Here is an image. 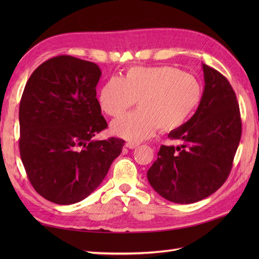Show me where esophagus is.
<instances>
[{
  "label": "esophagus",
  "mask_w": 259,
  "mask_h": 259,
  "mask_svg": "<svg viewBox=\"0 0 259 259\" xmlns=\"http://www.w3.org/2000/svg\"><path fill=\"white\" fill-rule=\"evenodd\" d=\"M139 146V144H137V142H126L125 144V147L129 148V149H135V148H137Z\"/></svg>",
  "instance_id": "esophagus-1"
}]
</instances>
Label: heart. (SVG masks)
<instances>
[{
	"instance_id": "b5f03b06",
	"label": "heart",
	"mask_w": 259,
	"mask_h": 259,
	"mask_svg": "<svg viewBox=\"0 0 259 259\" xmlns=\"http://www.w3.org/2000/svg\"><path fill=\"white\" fill-rule=\"evenodd\" d=\"M202 89L194 75L171 65L130 68L122 79L111 78L101 88L99 103L110 117L133 107L139 109L114 120L111 131L121 138L140 141L160 129L179 128L200 104Z\"/></svg>"
}]
</instances>
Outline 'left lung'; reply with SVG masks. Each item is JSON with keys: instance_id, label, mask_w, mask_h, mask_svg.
<instances>
[{"instance_id": "left-lung-1", "label": "left lung", "mask_w": 259, "mask_h": 259, "mask_svg": "<svg viewBox=\"0 0 259 259\" xmlns=\"http://www.w3.org/2000/svg\"><path fill=\"white\" fill-rule=\"evenodd\" d=\"M205 89L195 114L168 137L177 146H161L147 172L164 199L192 203L210 196L226 181L241 137L239 106L225 76L202 64Z\"/></svg>"}]
</instances>
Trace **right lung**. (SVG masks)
I'll return each mask as SVG.
<instances>
[{
    "instance_id": "1",
    "label": "right lung",
    "mask_w": 259,
    "mask_h": 259,
    "mask_svg": "<svg viewBox=\"0 0 259 259\" xmlns=\"http://www.w3.org/2000/svg\"><path fill=\"white\" fill-rule=\"evenodd\" d=\"M101 70L70 56L43 62L21 98L20 155L33 188L59 205L79 202L106 177L124 140H93L106 129L96 87Z\"/></svg>"
}]
</instances>
